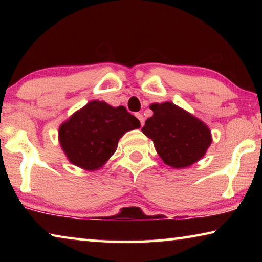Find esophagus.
I'll use <instances>...</instances> for the list:
<instances>
[{
    "mask_svg": "<svg viewBox=\"0 0 262 262\" xmlns=\"http://www.w3.org/2000/svg\"><path fill=\"white\" fill-rule=\"evenodd\" d=\"M136 118L140 120L141 126H143V125H144V118H143V115H142L141 113H137V114H136Z\"/></svg>",
    "mask_w": 262,
    "mask_h": 262,
    "instance_id": "34e87169",
    "label": "esophagus"
}]
</instances>
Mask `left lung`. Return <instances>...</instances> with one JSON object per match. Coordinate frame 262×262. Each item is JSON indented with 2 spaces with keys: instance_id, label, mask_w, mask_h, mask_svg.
Returning a JSON list of instances; mask_svg holds the SVG:
<instances>
[{
  "instance_id": "obj_1",
  "label": "left lung",
  "mask_w": 262,
  "mask_h": 262,
  "mask_svg": "<svg viewBox=\"0 0 262 262\" xmlns=\"http://www.w3.org/2000/svg\"><path fill=\"white\" fill-rule=\"evenodd\" d=\"M150 108L154 115L148 118L142 132L154 141L164 163L183 168L205 156L211 144V133L205 122L170 101L152 104Z\"/></svg>"
}]
</instances>
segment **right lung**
<instances>
[{"label":"right lung","instance_id":"obj_1","mask_svg":"<svg viewBox=\"0 0 262 262\" xmlns=\"http://www.w3.org/2000/svg\"><path fill=\"white\" fill-rule=\"evenodd\" d=\"M140 126L123 106L112 107L105 101L92 100L62 123L59 140L70 163L95 171L115 152L120 137Z\"/></svg>","mask_w":262,"mask_h":262}]
</instances>
